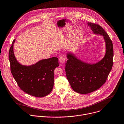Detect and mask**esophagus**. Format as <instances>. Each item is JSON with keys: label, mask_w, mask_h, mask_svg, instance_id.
<instances>
[{"label": "esophagus", "mask_w": 124, "mask_h": 124, "mask_svg": "<svg viewBox=\"0 0 124 124\" xmlns=\"http://www.w3.org/2000/svg\"><path fill=\"white\" fill-rule=\"evenodd\" d=\"M59 61L61 62H65V58L64 57V56H61L60 58H59Z\"/></svg>", "instance_id": "esophagus-1"}]
</instances>
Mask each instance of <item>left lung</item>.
Returning a JSON list of instances; mask_svg holds the SVG:
<instances>
[{
	"label": "left lung",
	"mask_w": 124,
	"mask_h": 124,
	"mask_svg": "<svg viewBox=\"0 0 124 124\" xmlns=\"http://www.w3.org/2000/svg\"><path fill=\"white\" fill-rule=\"evenodd\" d=\"M87 24L94 34L103 37L106 53L101 61L92 64L83 62L72 53L67 54L66 77L72 89L80 94L89 93L101 87L106 82L113 64V46L109 36L99 24L92 23Z\"/></svg>",
	"instance_id": "obj_1"
}]
</instances>
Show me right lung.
Wrapping results in <instances>:
<instances>
[{
  "mask_svg": "<svg viewBox=\"0 0 124 124\" xmlns=\"http://www.w3.org/2000/svg\"><path fill=\"white\" fill-rule=\"evenodd\" d=\"M9 48L8 58L11 74L20 88L25 93L39 98L49 94L54 85V70L59 66L57 57L39 61L35 64L25 66L16 60L13 44Z\"/></svg>",
  "mask_w": 124,
  "mask_h": 124,
  "instance_id": "obj_1",
  "label": "right lung"
}]
</instances>
